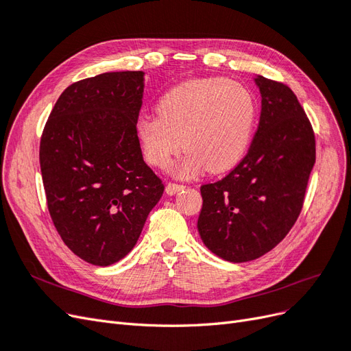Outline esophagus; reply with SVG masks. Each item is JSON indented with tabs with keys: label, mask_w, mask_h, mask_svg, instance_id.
<instances>
[{
	"label": "esophagus",
	"mask_w": 351,
	"mask_h": 351,
	"mask_svg": "<svg viewBox=\"0 0 351 351\" xmlns=\"http://www.w3.org/2000/svg\"><path fill=\"white\" fill-rule=\"evenodd\" d=\"M182 190H184V186L183 184H177V183H167V186H165V192L168 193V195H176V193H178V192H182Z\"/></svg>",
	"instance_id": "34e87169"
}]
</instances>
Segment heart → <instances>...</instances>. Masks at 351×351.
Returning a JSON list of instances; mask_svg holds the SVG:
<instances>
[{
    "instance_id": "b5f03b06",
    "label": "heart",
    "mask_w": 351,
    "mask_h": 351,
    "mask_svg": "<svg viewBox=\"0 0 351 351\" xmlns=\"http://www.w3.org/2000/svg\"><path fill=\"white\" fill-rule=\"evenodd\" d=\"M256 112V99L243 84L224 77L190 79L167 90L156 104L158 115L137 120L136 133L154 167L165 168L184 147L176 174L193 176L204 167L222 173L246 152Z\"/></svg>"
}]
</instances>
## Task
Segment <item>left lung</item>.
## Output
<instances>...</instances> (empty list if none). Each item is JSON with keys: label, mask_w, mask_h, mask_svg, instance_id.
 <instances>
[{"label": "left lung", "mask_w": 351, "mask_h": 351, "mask_svg": "<svg viewBox=\"0 0 351 351\" xmlns=\"http://www.w3.org/2000/svg\"><path fill=\"white\" fill-rule=\"evenodd\" d=\"M258 130L239 165L200 187L197 230L205 246L228 262H249L272 250L299 218L315 165V133L294 92L258 76Z\"/></svg>", "instance_id": "obj_1"}]
</instances>
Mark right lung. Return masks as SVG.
<instances>
[{
	"label": "right lung",
	"mask_w": 351,
	"mask_h": 351,
	"mask_svg": "<svg viewBox=\"0 0 351 351\" xmlns=\"http://www.w3.org/2000/svg\"><path fill=\"white\" fill-rule=\"evenodd\" d=\"M143 76L112 71L70 84L40 137L51 219L66 246L98 267L119 262L134 247L164 193L136 133Z\"/></svg>",
	"instance_id": "1"
}]
</instances>
